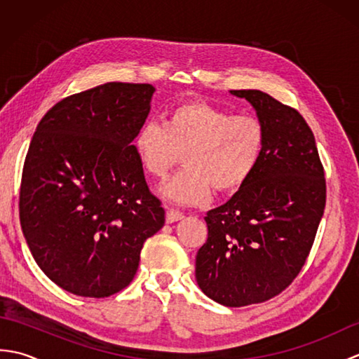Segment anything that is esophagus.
<instances>
[{"instance_id":"esophagus-1","label":"esophagus","mask_w":359,"mask_h":359,"mask_svg":"<svg viewBox=\"0 0 359 359\" xmlns=\"http://www.w3.org/2000/svg\"><path fill=\"white\" fill-rule=\"evenodd\" d=\"M185 216H184V212H180V211H177V210H168L166 211V222L168 224H174V222H177V220H180V219H184Z\"/></svg>"}]
</instances>
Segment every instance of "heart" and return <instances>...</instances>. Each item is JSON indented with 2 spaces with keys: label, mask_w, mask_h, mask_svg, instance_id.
<instances>
[{
  "label": "heart",
  "mask_w": 359,
  "mask_h": 359,
  "mask_svg": "<svg viewBox=\"0 0 359 359\" xmlns=\"http://www.w3.org/2000/svg\"><path fill=\"white\" fill-rule=\"evenodd\" d=\"M265 129L251 116H233L205 102L175 106L165 125L147 121L134 139L137 158L149 177L162 180L179 162L185 166L160 188L163 199L179 205L208 201L211 188H242L261 162Z\"/></svg>",
  "instance_id": "obj_1"
}]
</instances>
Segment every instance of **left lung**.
Returning a JSON list of instances; mask_svg holds the SVG:
<instances>
[{"label": "left lung", "mask_w": 359, "mask_h": 359, "mask_svg": "<svg viewBox=\"0 0 359 359\" xmlns=\"http://www.w3.org/2000/svg\"><path fill=\"white\" fill-rule=\"evenodd\" d=\"M265 129L261 162L226 203L205 217L196 279L210 299L243 307L271 299L306 264L325 208L315 135L299 112L256 89L231 90Z\"/></svg>", "instance_id": "8db88e82"}]
</instances>
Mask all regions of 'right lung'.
I'll use <instances>...</instances> for the list:
<instances>
[{"label": "right lung", "instance_id": "right-lung-1", "mask_svg": "<svg viewBox=\"0 0 359 359\" xmlns=\"http://www.w3.org/2000/svg\"><path fill=\"white\" fill-rule=\"evenodd\" d=\"M154 86L104 83L63 98L36 126L22 168L20 222L52 282L85 297L131 284L143 243L165 224L133 140Z\"/></svg>", "mask_w": 359, "mask_h": 359}]
</instances>
